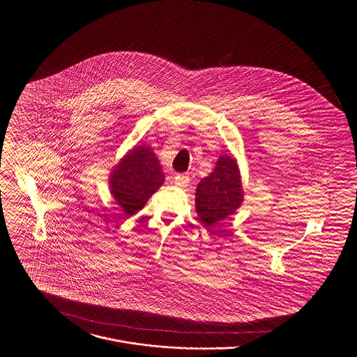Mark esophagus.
Instances as JSON below:
<instances>
[{
	"instance_id": "1",
	"label": "esophagus",
	"mask_w": 357,
	"mask_h": 357,
	"mask_svg": "<svg viewBox=\"0 0 357 357\" xmlns=\"http://www.w3.org/2000/svg\"><path fill=\"white\" fill-rule=\"evenodd\" d=\"M174 182L175 185L181 187H186L190 182V176L187 174H178L175 178H174Z\"/></svg>"
}]
</instances>
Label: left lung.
<instances>
[{
  "mask_svg": "<svg viewBox=\"0 0 357 357\" xmlns=\"http://www.w3.org/2000/svg\"><path fill=\"white\" fill-rule=\"evenodd\" d=\"M243 201L241 174L233 156L222 155L214 171L204 178L195 191L199 220L210 227L236 213Z\"/></svg>",
  "mask_w": 357,
  "mask_h": 357,
  "instance_id": "1",
  "label": "left lung"
}]
</instances>
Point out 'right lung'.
Returning <instances> with one entry per match:
<instances>
[{
  "label": "right lung",
  "instance_id": "obj_1",
  "mask_svg": "<svg viewBox=\"0 0 357 357\" xmlns=\"http://www.w3.org/2000/svg\"><path fill=\"white\" fill-rule=\"evenodd\" d=\"M165 174L153 150L137 146L128 151L109 176L111 194L127 215H134L163 185Z\"/></svg>",
  "mask_w": 357,
  "mask_h": 357
}]
</instances>
